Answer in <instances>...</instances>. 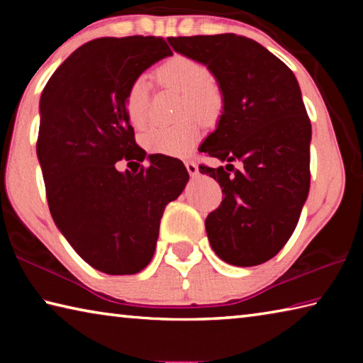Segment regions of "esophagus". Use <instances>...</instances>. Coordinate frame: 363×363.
<instances>
[{
	"mask_svg": "<svg viewBox=\"0 0 363 363\" xmlns=\"http://www.w3.org/2000/svg\"><path fill=\"white\" fill-rule=\"evenodd\" d=\"M186 168H187L190 176H196V174H199V167H196L195 162H190V160H189V162H186Z\"/></svg>",
	"mask_w": 363,
	"mask_h": 363,
	"instance_id": "34e87169",
	"label": "esophagus"
}]
</instances>
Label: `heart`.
Here are the masks:
<instances>
[{
    "mask_svg": "<svg viewBox=\"0 0 363 363\" xmlns=\"http://www.w3.org/2000/svg\"><path fill=\"white\" fill-rule=\"evenodd\" d=\"M160 84L182 93V113H194L201 120H214L224 107V96L211 82L208 67L186 56H174L157 69ZM128 121L140 130L149 120V84L138 78L125 94ZM200 128L195 118H186L171 126H152L140 136V144L150 153L181 157L192 149Z\"/></svg>",
    "mask_w": 363,
    "mask_h": 363,
    "instance_id": "b5f03b06",
    "label": "heart"
}]
</instances>
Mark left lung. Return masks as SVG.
<instances>
[{
	"instance_id": "1",
	"label": "left lung",
	"mask_w": 363,
	"mask_h": 363,
	"mask_svg": "<svg viewBox=\"0 0 363 363\" xmlns=\"http://www.w3.org/2000/svg\"><path fill=\"white\" fill-rule=\"evenodd\" d=\"M176 52L208 67L224 96L218 128L200 152L229 162L200 164L224 199L205 220L220 259L250 267L279 253L296 229L311 186V136L294 73L255 40L235 33L168 38ZM240 161L235 170L230 163Z\"/></svg>"
}]
</instances>
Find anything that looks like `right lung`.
Returning a JSON list of instances; mask_svg holds the SVG:
<instances>
[{
  "mask_svg": "<svg viewBox=\"0 0 363 363\" xmlns=\"http://www.w3.org/2000/svg\"><path fill=\"white\" fill-rule=\"evenodd\" d=\"M171 54L155 36L93 40L65 59L40 99L36 155L49 211L73 250L110 275L150 262L164 206L189 181L181 160L158 153L149 168L116 169L147 155L125 113L128 86Z\"/></svg>",
  "mask_w": 363,
  "mask_h": 363,
  "instance_id": "1",
  "label": "right lung"
}]
</instances>
